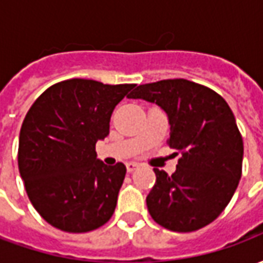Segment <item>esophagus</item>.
I'll return each instance as SVG.
<instances>
[{
	"mask_svg": "<svg viewBox=\"0 0 263 263\" xmlns=\"http://www.w3.org/2000/svg\"><path fill=\"white\" fill-rule=\"evenodd\" d=\"M137 167H138V163H135V162H129V163H126V171L129 172V173L135 171Z\"/></svg>",
	"mask_w": 263,
	"mask_h": 263,
	"instance_id": "34e87169",
	"label": "esophagus"
}]
</instances>
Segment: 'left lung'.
<instances>
[{
    "instance_id": "8db88e82",
    "label": "left lung",
    "mask_w": 263,
    "mask_h": 263,
    "mask_svg": "<svg viewBox=\"0 0 263 263\" xmlns=\"http://www.w3.org/2000/svg\"><path fill=\"white\" fill-rule=\"evenodd\" d=\"M128 97L165 109L167 145L180 155L172 176L154 169L156 182L146 197L151 217L176 232L209 226L230 203L242 175L243 142L231 108L218 92L184 79L141 84Z\"/></svg>"
}]
</instances>
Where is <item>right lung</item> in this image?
I'll return each instance as SVG.
<instances>
[{
    "mask_svg": "<svg viewBox=\"0 0 263 263\" xmlns=\"http://www.w3.org/2000/svg\"><path fill=\"white\" fill-rule=\"evenodd\" d=\"M135 84L70 79L50 86L22 122L18 167L43 220L66 232H88L114 214L124 163L104 165L96 143L109 134L115 105Z\"/></svg>",
    "mask_w": 263,
    "mask_h": 263,
    "instance_id": "obj_1",
    "label": "right lung"
}]
</instances>
